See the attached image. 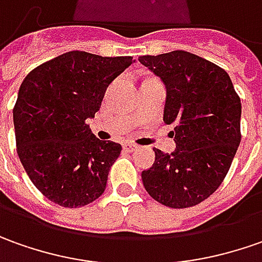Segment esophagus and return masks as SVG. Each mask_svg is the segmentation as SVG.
<instances>
[{"mask_svg":"<svg viewBox=\"0 0 262 262\" xmlns=\"http://www.w3.org/2000/svg\"><path fill=\"white\" fill-rule=\"evenodd\" d=\"M123 148H124V150H127V152H133V150L138 149V146H136L135 143H132V142H126V143L123 145Z\"/></svg>","mask_w":262,"mask_h":262,"instance_id":"34e87169","label":"esophagus"}]
</instances>
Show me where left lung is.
Instances as JSON below:
<instances>
[{
	"mask_svg": "<svg viewBox=\"0 0 262 262\" xmlns=\"http://www.w3.org/2000/svg\"><path fill=\"white\" fill-rule=\"evenodd\" d=\"M139 62L167 90L164 122L172 124L176 150H155L142 172L145 190L164 206L184 209L202 203L222 184L241 142L242 105L225 69L184 50Z\"/></svg>",
	"mask_w": 262,
	"mask_h": 262,
	"instance_id": "1",
	"label": "left lung"
}]
</instances>
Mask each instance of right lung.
Wrapping results in <instances>:
<instances>
[{
    "label": "right lung",
    "instance_id": "1",
    "mask_svg": "<svg viewBox=\"0 0 262 262\" xmlns=\"http://www.w3.org/2000/svg\"><path fill=\"white\" fill-rule=\"evenodd\" d=\"M135 62L68 52L24 78L13 110L17 154L32 183L63 207L93 203L105 190L122 145L94 136L88 119L107 86Z\"/></svg>",
    "mask_w": 262,
    "mask_h": 262
}]
</instances>
